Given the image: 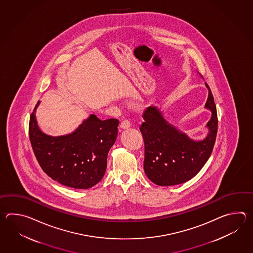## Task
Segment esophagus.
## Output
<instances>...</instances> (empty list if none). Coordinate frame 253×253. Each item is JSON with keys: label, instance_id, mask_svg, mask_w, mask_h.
<instances>
[{"label": "esophagus", "instance_id": "34e87169", "mask_svg": "<svg viewBox=\"0 0 253 253\" xmlns=\"http://www.w3.org/2000/svg\"><path fill=\"white\" fill-rule=\"evenodd\" d=\"M119 126H120V128L121 129H127L131 126V124H130V122H129L128 120H124V121H122V122L120 123Z\"/></svg>", "mask_w": 253, "mask_h": 253}]
</instances>
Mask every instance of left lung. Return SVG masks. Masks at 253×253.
Returning a JSON list of instances; mask_svg holds the SVG:
<instances>
[{
  "instance_id": "obj_1",
  "label": "left lung",
  "mask_w": 253,
  "mask_h": 253,
  "mask_svg": "<svg viewBox=\"0 0 253 253\" xmlns=\"http://www.w3.org/2000/svg\"><path fill=\"white\" fill-rule=\"evenodd\" d=\"M205 108L211 111L209 134L202 141L189 138L164 119L160 109L149 107L143 113L140 131L145 143L144 169L153 183L161 186L185 183L195 176L209 159L214 146L218 118L210 86Z\"/></svg>"
}]
</instances>
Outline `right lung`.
Listing matches in <instances>:
<instances>
[{
	"mask_svg": "<svg viewBox=\"0 0 253 253\" xmlns=\"http://www.w3.org/2000/svg\"><path fill=\"white\" fill-rule=\"evenodd\" d=\"M30 118L29 135L40 167L49 177L65 186L88 189L102 179L109 149L118 135V119L100 120L95 115L73 133L50 136L39 128L35 112Z\"/></svg>",
	"mask_w": 253,
	"mask_h": 253,
	"instance_id": "add662e5",
	"label": "right lung"
}]
</instances>
